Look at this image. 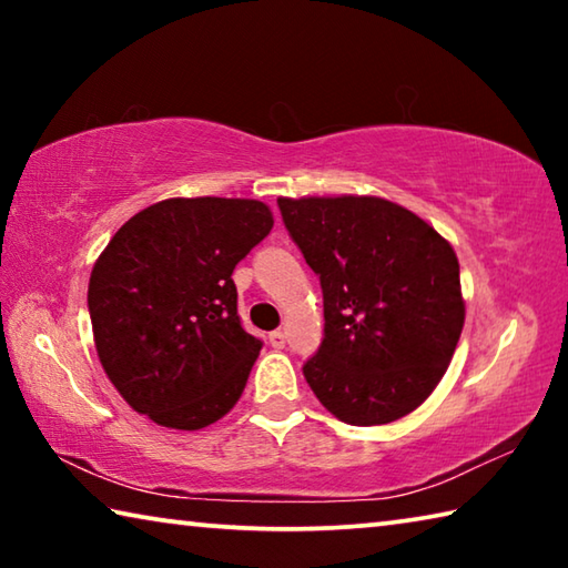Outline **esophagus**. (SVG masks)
I'll list each match as a JSON object with an SVG mask.
<instances>
[{
  "label": "esophagus",
  "mask_w": 568,
  "mask_h": 568,
  "mask_svg": "<svg viewBox=\"0 0 568 568\" xmlns=\"http://www.w3.org/2000/svg\"><path fill=\"white\" fill-rule=\"evenodd\" d=\"M267 341H271L273 348H285V333L283 331H273L267 335Z\"/></svg>",
  "instance_id": "34e87169"
}]
</instances>
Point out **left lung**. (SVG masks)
Segmentation results:
<instances>
[{
    "label": "left lung",
    "mask_w": 568,
    "mask_h": 568,
    "mask_svg": "<svg viewBox=\"0 0 568 568\" xmlns=\"http://www.w3.org/2000/svg\"><path fill=\"white\" fill-rule=\"evenodd\" d=\"M321 277L323 343L303 376L351 426L398 420L444 378L464 331L458 257L426 220L383 197H281Z\"/></svg>",
    "instance_id": "8db88e82"
}]
</instances>
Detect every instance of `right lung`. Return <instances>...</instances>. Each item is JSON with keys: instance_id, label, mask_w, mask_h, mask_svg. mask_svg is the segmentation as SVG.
<instances>
[{"instance_id": "right-lung-1", "label": "right lung", "mask_w": 568, "mask_h": 568, "mask_svg": "<svg viewBox=\"0 0 568 568\" xmlns=\"http://www.w3.org/2000/svg\"><path fill=\"white\" fill-rule=\"evenodd\" d=\"M273 230L240 197H170L98 257L88 307L104 373L158 426L205 428L235 406L263 341L237 315L235 265Z\"/></svg>"}]
</instances>
